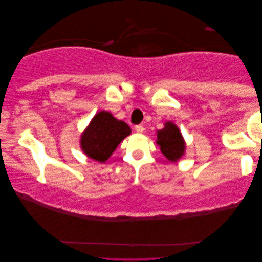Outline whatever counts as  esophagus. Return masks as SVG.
I'll return each mask as SVG.
<instances>
[{
    "instance_id": "obj_1",
    "label": "esophagus",
    "mask_w": 262,
    "mask_h": 262,
    "mask_svg": "<svg viewBox=\"0 0 262 262\" xmlns=\"http://www.w3.org/2000/svg\"><path fill=\"white\" fill-rule=\"evenodd\" d=\"M135 131L137 134H143L144 132V127H143V125H137V126H135Z\"/></svg>"
}]
</instances>
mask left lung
I'll return each instance as SVG.
<instances>
[{
	"instance_id": "8db88e82",
	"label": "left lung",
	"mask_w": 262,
	"mask_h": 262,
	"mask_svg": "<svg viewBox=\"0 0 262 262\" xmlns=\"http://www.w3.org/2000/svg\"><path fill=\"white\" fill-rule=\"evenodd\" d=\"M156 144L170 162H178L186 152V142L180 128L173 121H166L164 127L156 131Z\"/></svg>"
}]
</instances>
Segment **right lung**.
I'll list each match as a JSON object with an SVG mask.
<instances>
[{"mask_svg":"<svg viewBox=\"0 0 262 262\" xmlns=\"http://www.w3.org/2000/svg\"><path fill=\"white\" fill-rule=\"evenodd\" d=\"M130 135L131 128L125 121L107 111H100L81 134L80 146L88 159L105 163L120 142Z\"/></svg>","mask_w":262,"mask_h":262,"instance_id":"1","label":"right lung"}]
</instances>
